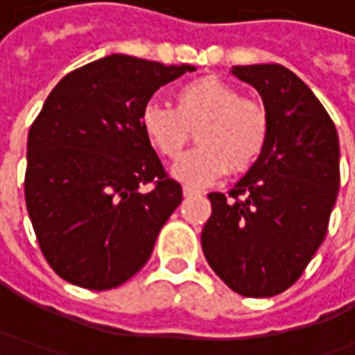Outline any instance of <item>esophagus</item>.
<instances>
[{
    "instance_id": "1",
    "label": "esophagus",
    "mask_w": 355,
    "mask_h": 355,
    "mask_svg": "<svg viewBox=\"0 0 355 355\" xmlns=\"http://www.w3.org/2000/svg\"><path fill=\"white\" fill-rule=\"evenodd\" d=\"M201 191L199 189H193V187H189V185H185L184 187V198H193V196H199Z\"/></svg>"
}]
</instances>
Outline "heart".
<instances>
[{"label":"heart","mask_w":355,"mask_h":355,"mask_svg":"<svg viewBox=\"0 0 355 355\" xmlns=\"http://www.w3.org/2000/svg\"><path fill=\"white\" fill-rule=\"evenodd\" d=\"M148 142L166 159H178L196 132L199 146L173 166V178L191 185L213 184L225 170L243 171L263 154L268 138L265 106L243 98L233 85L203 76L175 90V108L150 103L140 116Z\"/></svg>","instance_id":"1"}]
</instances>
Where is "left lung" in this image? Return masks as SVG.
<instances>
[{
  "label": "left lung",
  "mask_w": 355,
  "mask_h": 355,
  "mask_svg": "<svg viewBox=\"0 0 355 355\" xmlns=\"http://www.w3.org/2000/svg\"><path fill=\"white\" fill-rule=\"evenodd\" d=\"M261 94L268 138L229 193L213 191L201 247L235 293L266 298L293 286L328 231L340 187V144L332 118L282 64L233 67Z\"/></svg>",
  "instance_id": "obj_1"
}]
</instances>
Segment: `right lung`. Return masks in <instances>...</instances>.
I'll return each instance as SVG.
<instances>
[{"instance_id":"obj_1","label":"right lung","mask_w":355,"mask_h":355,"mask_svg":"<svg viewBox=\"0 0 355 355\" xmlns=\"http://www.w3.org/2000/svg\"><path fill=\"white\" fill-rule=\"evenodd\" d=\"M191 71L110 55L51 90L27 138L25 203L43 257L67 282L108 291L148 263L182 185L168 178L140 116L159 87Z\"/></svg>"}]
</instances>
